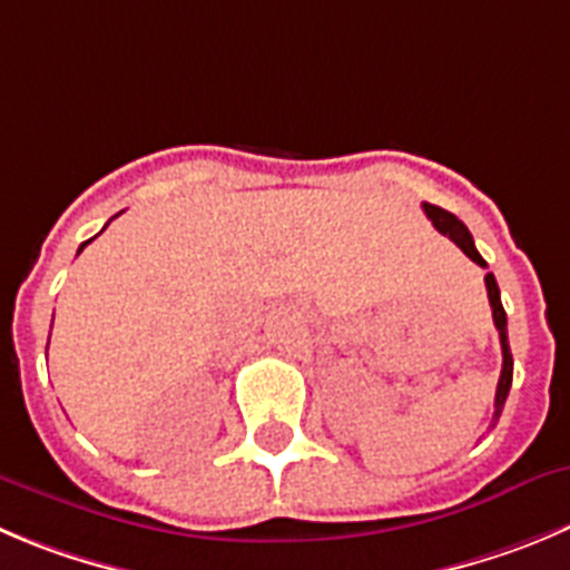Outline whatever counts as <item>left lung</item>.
<instances>
[{
    "mask_svg": "<svg viewBox=\"0 0 570 570\" xmlns=\"http://www.w3.org/2000/svg\"><path fill=\"white\" fill-rule=\"evenodd\" d=\"M424 213H428V219L433 222V227L444 236H450V242L459 244L472 261H475L478 267H487V261L481 258V253L475 249V242H472V233L466 230L464 222L459 216H453L450 210H441V207L428 205L424 202ZM487 295H489V306H492V317L494 326H498V334H501V348H503V368H501V380H498V393H494V419H501L503 405H507L509 387H512V348H509V334H507V312H503L501 303V289H498V281H494L492 273H487Z\"/></svg>",
    "mask_w": 570,
    "mask_h": 570,
    "instance_id": "1",
    "label": "left lung"
}]
</instances>
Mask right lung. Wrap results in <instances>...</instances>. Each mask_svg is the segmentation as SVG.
Instances as JSON below:
<instances>
[{
    "label": "right lung",
    "mask_w": 570,
    "mask_h": 570,
    "mask_svg": "<svg viewBox=\"0 0 570 570\" xmlns=\"http://www.w3.org/2000/svg\"><path fill=\"white\" fill-rule=\"evenodd\" d=\"M87 244H89V242H83V244H81V249H83V247H87ZM81 249H78V253H81Z\"/></svg>",
    "instance_id": "obj_1"
}]
</instances>
